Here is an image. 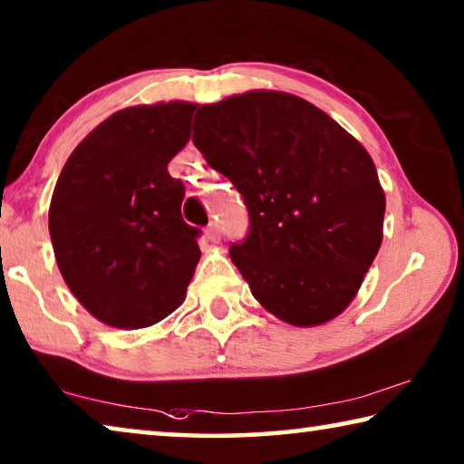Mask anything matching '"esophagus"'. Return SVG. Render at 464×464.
<instances>
[{
  "instance_id": "obj_1",
  "label": "esophagus",
  "mask_w": 464,
  "mask_h": 464,
  "mask_svg": "<svg viewBox=\"0 0 464 464\" xmlns=\"http://www.w3.org/2000/svg\"><path fill=\"white\" fill-rule=\"evenodd\" d=\"M206 237H208L210 241L218 239V225L217 223H210L208 227H206Z\"/></svg>"
}]
</instances>
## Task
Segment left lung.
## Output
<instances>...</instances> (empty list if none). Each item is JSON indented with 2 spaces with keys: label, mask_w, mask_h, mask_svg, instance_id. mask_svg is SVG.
<instances>
[{
  "label": "left lung",
  "mask_w": 464,
  "mask_h": 464,
  "mask_svg": "<svg viewBox=\"0 0 464 464\" xmlns=\"http://www.w3.org/2000/svg\"><path fill=\"white\" fill-rule=\"evenodd\" d=\"M192 140L244 196L249 233L229 256L260 305L299 328L347 310L384 229V189L363 146L281 91L202 105Z\"/></svg>",
  "instance_id": "obj_1"
}]
</instances>
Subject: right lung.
Returning <instances> with one entry per match:
<instances>
[{"label": "right lung", "mask_w": 464, "mask_h": 464, "mask_svg": "<svg viewBox=\"0 0 464 464\" xmlns=\"http://www.w3.org/2000/svg\"><path fill=\"white\" fill-rule=\"evenodd\" d=\"M194 102L115 111L80 142L49 206L65 285L102 324L146 328L183 304L200 231L181 217L186 188L167 171L189 140Z\"/></svg>", "instance_id": "obj_1"}]
</instances>
